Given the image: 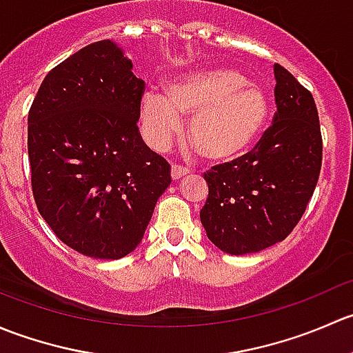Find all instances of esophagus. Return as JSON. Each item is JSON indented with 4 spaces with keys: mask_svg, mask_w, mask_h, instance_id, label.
<instances>
[{
    "mask_svg": "<svg viewBox=\"0 0 353 353\" xmlns=\"http://www.w3.org/2000/svg\"><path fill=\"white\" fill-rule=\"evenodd\" d=\"M188 172H190V170H188L186 167H181V165H172V169H170V176H172L174 181L181 179V177L186 176Z\"/></svg>",
    "mask_w": 353,
    "mask_h": 353,
    "instance_id": "34e87169",
    "label": "esophagus"
}]
</instances>
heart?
Returning <instances> with one entry per match:
<instances>
[{
  "instance_id": "obj_1",
  "label": "heart",
  "mask_w": 353,
  "mask_h": 353,
  "mask_svg": "<svg viewBox=\"0 0 353 353\" xmlns=\"http://www.w3.org/2000/svg\"><path fill=\"white\" fill-rule=\"evenodd\" d=\"M191 117L188 141L203 160L225 163L248 154L265 131L270 102L263 88L230 68L184 73L165 85L163 95H143L140 119L154 147H162Z\"/></svg>"
}]
</instances>
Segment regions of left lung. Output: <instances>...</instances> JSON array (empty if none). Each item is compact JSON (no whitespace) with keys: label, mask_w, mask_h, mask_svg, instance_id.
Segmentation results:
<instances>
[{"label":"left lung","mask_w":353,"mask_h":353,"mask_svg":"<svg viewBox=\"0 0 353 353\" xmlns=\"http://www.w3.org/2000/svg\"><path fill=\"white\" fill-rule=\"evenodd\" d=\"M275 73L273 124L249 154L205 174L208 198L199 212L220 251L249 254L282 243L316 190L323 140L314 99L283 66Z\"/></svg>","instance_id":"obj_1"}]
</instances>
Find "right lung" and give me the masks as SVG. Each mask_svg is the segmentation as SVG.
<instances>
[{
    "label": "right lung",
    "mask_w": 353,
    "mask_h": 353,
    "mask_svg": "<svg viewBox=\"0 0 353 353\" xmlns=\"http://www.w3.org/2000/svg\"><path fill=\"white\" fill-rule=\"evenodd\" d=\"M143 80L116 42L99 41L52 68L28 112L32 191L66 245L121 259L143 239L170 165L140 131Z\"/></svg>",
    "instance_id": "right-lung-1"
}]
</instances>
